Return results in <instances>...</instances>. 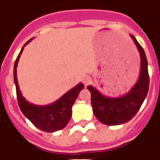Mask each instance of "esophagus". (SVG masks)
Wrapping results in <instances>:
<instances>
[{
    "instance_id": "obj_1",
    "label": "esophagus",
    "mask_w": 160,
    "mask_h": 160,
    "mask_svg": "<svg viewBox=\"0 0 160 160\" xmlns=\"http://www.w3.org/2000/svg\"><path fill=\"white\" fill-rule=\"evenodd\" d=\"M82 81H83V84H84L85 87H86L87 85H90V84L92 83V79H91L90 76H87V75H85V76H84V77H83Z\"/></svg>"
}]
</instances>
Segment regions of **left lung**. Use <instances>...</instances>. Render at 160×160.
<instances>
[{
  "instance_id": "1",
  "label": "left lung",
  "mask_w": 160,
  "mask_h": 160,
  "mask_svg": "<svg viewBox=\"0 0 160 160\" xmlns=\"http://www.w3.org/2000/svg\"><path fill=\"white\" fill-rule=\"evenodd\" d=\"M131 36L140 55V75L129 92L120 97H108L91 85L87 89L91 94L93 113L98 120L106 125H119L134 118L146 98L149 86L148 61L144 49L134 36Z\"/></svg>"
}]
</instances>
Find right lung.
Masks as SVG:
<instances>
[{
  "label": "right lung",
  "mask_w": 160,
  "mask_h": 160,
  "mask_svg": "<svg viewBox=\"0 0 160 160\" xmlns=\"http://www.w3.org/2000/svg\"><path fill=\"white\" fill-rule=\"evenodd\" d=\"M33 38L29 40L24 45L14 65V82L16 85L17 101L21 112L35 126L42 131L52 133L60 130L67 125L72 115L73 105L85 86L82 83H79L75 87L65 93V95H63L59 100L51 105H36L28 102L24 98L19 88L16 76V68L24 47Z\"/></svg>",
  "instance_id": "right-lung-1"
}]
</instances>
